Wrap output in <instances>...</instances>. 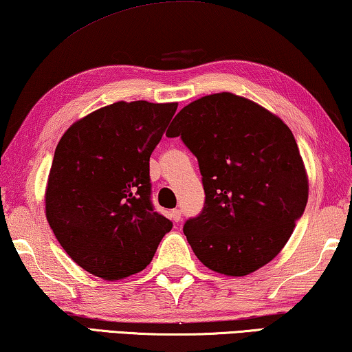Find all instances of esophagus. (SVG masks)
Wrapping results in <instances>:
<instances>
[{
	"instance_id": "1",
	"label": "esophagus",
	"mask_w": 352,
	"mask_h": 352,
	"mask_svg": "<svg viewBox=\"0 0 352 352\" xmlns=\"http://www.w3.org/2000/svg\"><path fill=\"white\" fill-rule=\"evenodd\" d=\"M170 218H172V221H175V223H178L182 219V212L180 210H172L170 212Z\"/></svg>"
}]
</instances>
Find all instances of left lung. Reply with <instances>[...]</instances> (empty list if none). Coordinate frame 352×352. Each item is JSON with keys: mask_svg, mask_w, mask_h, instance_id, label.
I'll use <instances>...</instances> for the list:
<instances>
[{"mask_svg": "<svg viewBox=\"0 0 352 352\" xmlns=\"http://www.w3.org/2000/svg\"><path fill=\"white\" fill-rule=\"evenodd\" d=\"M180 135L199 161L206 206L183 226L188 243L217 274L245 276L275 259L308 201V175L287 124L237 94H207L177 113Z\"/></svg>", "mask_w": 352, "mask_h": 352, "instance_id": "1", "label": "left lung"}]
</instances>
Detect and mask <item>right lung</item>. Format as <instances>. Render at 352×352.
Returning <instances> with one entry per match:
<instances>
[{
    "instance_id": "add662e5",
    "label": "right lung",
    "mask_w": 352,
    "mask_h": 352,
    "mask_svg": "<svg viewBox=\"0 0 352 352\" xmlns=\"http://www.w3.org/2000/svg\"><path fill=\"white\" fill-rule=\"evenodd\" d=\"M177 107L118 101L63 134L47 180L45 217L83 270L107 281L138 274L172 229L150 202V155Z\"/></svg>"
}]
</instances>
